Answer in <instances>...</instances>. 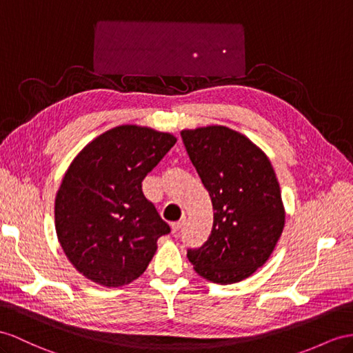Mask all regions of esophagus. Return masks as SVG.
<instances>
[{
  "label": "esophagus",
  "mask_w": 353,
  "mask_h": 353,
  "mask_svg": "<svg viewBox=\"0 0 353 353\" xmlns=\"http://www.w3.org/2000/svg\"><path fill=\"white\" fill-rule=\"evenodd\" d=\"M185 221H186V216H182V218H180V221H176V222L171 223V228H173V231H174V232H176V231H179L180 228L183 227Z\"/></svg>",
  "instance_id": "34e87169"
}]
</instances>
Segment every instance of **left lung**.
Masks as SVG:
<instances>
[{"label":"left lung","instance_id":"obj_1","mask_svg":"<svg viewBox=\"0 0 353 353\" xmlns=\"http://www.w3.org/2000/svg\"><path fill=\"white\" fill-rule=\"evenodd\" d=\"M180 135L214 212L209 239L189 249L188 258L210 282L237 283L267 263L285 227L273 165L256 144L227 126L183 130Z\"/></svg>","mask_w":353,"mask_h":353}]
</instances>
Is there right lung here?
<instances>
[{
	"label": "right lung",
	"instance_id": "obj_1",
	"mask_svg": "<svg viewBox=\"0 0 353 353\" xmlns=\"http://www.w3.org/2000/svg\"><path fill=\"white\" fill-rule=\"evenodd\" d=\"M176 141L168 132L121 125L71 162L55 198V228L68 261L86 279L116 288L148 268L170 227L141 182Z\"/></svg>",
	"mask_w": 353,
	"mask_h": 353
}]
</instances>
